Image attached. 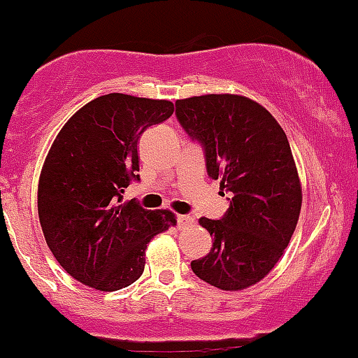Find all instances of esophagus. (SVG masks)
Listing matches in <instances>:
<instances>
[{
  "mask_svg": "<svg viewBox=\"0 0 358 358\" xmlns=\"http://www.w3.org/2000/svg\"><path fill=\"white\" fill-rule=\"evenodd\" d=\"M178 227L180 229H185V227H190V225L194 224V218L189 217V215H178Z\"/></svg>",
  "mask_w": 358,
  "mask_h": 358,
  "instance_id": "34e87169",
  "label": "esophagus"
}]
</instances>
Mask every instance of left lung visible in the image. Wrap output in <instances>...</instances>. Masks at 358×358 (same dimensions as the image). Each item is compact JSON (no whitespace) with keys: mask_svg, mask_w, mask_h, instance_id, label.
<instances>
[{"mask_svg":"<svg viewBox=\"0 0 358 358\" xmlns=\"http://www.w3.org/2000/svg\"><path fill=\"white\" fill-rule=\"evenodd\" d=\"M176 117L206 154L208 175L232 192L220 220L201 217L213 248L190 267L220 290H245L282 259L299 220L303 189L285 131L253 99L204 94L176 101Z\"/></svg>","mask_w":358,"mask_h":358,"instance_id":"8db88e82","label":"left lung"}]
</instances>
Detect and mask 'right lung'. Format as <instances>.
Segmentation results:
<instances>
[{
	"mask_svg": "<svg viewBox=\"0 0 358 358\" xmlns=\"http://www.w3.org/2000/svg\"><path fill=\"white\" fill-rule=\"evenodd\" d=\"M173 112L168 99L112 92L82 106L55 136L38 182V217L76 282L101 292L129 287L143 275L150 239L176 225L173 211L122 203L131 180H140V136Z\"/></svg>",
	"mask_w": 358,
	"mask_h": 358,
	"instance_id": "obj_1",
	"label": "right lung"
}]
</instances>
